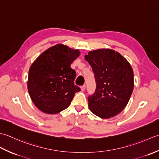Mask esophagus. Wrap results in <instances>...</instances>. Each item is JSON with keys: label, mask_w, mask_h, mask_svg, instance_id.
I'll return each instance as SVG.
<instances>
[{"label": "esophagus", "mask_w": 159, "mask_h": 159, "mask_svg": "<svg viewBox=\"0 0 159 159\" xmlns=\"http://www.w3.org/2000/svg\"><path fill=\"white\" fill-rule=\"evenodd\" d=\"M81 89H82V91H84V90L86 89V85H83V86H81Z\"/></svg>", "instance_id": "1"}]
</instances>
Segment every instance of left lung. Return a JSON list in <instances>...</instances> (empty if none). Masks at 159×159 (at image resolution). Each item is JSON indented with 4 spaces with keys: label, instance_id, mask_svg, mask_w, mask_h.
<instances>
[{
    "label": "left lung",
    "instance_id": "obj_1",
    "mask_svg": "<svg viewBox=\"0 0 159 159\" xmlns=\"http://www.w3.org/2000/svg\"><path fill=\"white\" fill-rule=\"evenodd\" d=\"M85 60L92 67L96 82L95 93L88 98L90 111L102 119L118 115L133 91L130 64L120 53L109 48L90 51Z\"/></svg>",
    "mask_w": 159,
    "mask_h": 159
}]
</instances>
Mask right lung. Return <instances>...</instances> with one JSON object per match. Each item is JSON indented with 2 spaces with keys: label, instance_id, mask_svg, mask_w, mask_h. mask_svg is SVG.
I'll return each instance as SVG.
<instances>
[{
  "label": "right lung",
  "instance_id": "add662e5",
  "mask_svg": "<svg viewBox=\"0 0 159 159\" xmlns=\"http://www.w3.org/2000/svg\"><path fill=\"white\" fill-rule=\"evenodd\" d=\"M63 44H57L42 53L29 70L27 88L32 102L47 114H57L70 104L75 93L76 72L70 64L80 56Z\"/></svg>",
  "mask_w": 159,
  "mask_h": 159
}]
</instances>
